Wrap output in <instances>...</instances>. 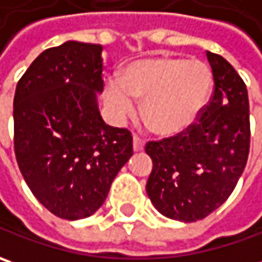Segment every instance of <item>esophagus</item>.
Instances as JSON below:
<instances>
[{
    "mask_svg": "<svg viewBox=\"0 0 262 262\" xmlns=\"http://www.w3.org/2000/svg\"><path fill=\"white\" fill-rule=\"evenodd\" d=\"M143 148H145V142L142 139L138 138V136H133V151L139 152V151H143Z\"/></svg>",
    "mask_w": 262,
    "mask_h": 262,
    "instance_id": "esophagus-1",
    "label": "esophagus"
}]
</instances>
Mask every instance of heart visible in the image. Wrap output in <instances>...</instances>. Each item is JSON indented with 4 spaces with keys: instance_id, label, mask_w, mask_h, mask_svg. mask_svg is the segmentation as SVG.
<instances>
[{
    "instance_id": "obj_1",
    "label": "heart",
    "mask_w": 262,
    "mask_h": 262,
    "mask_svg": "<svg viewBox=\"0 0 262 262\" xmlns=\"http://www.w3.org/2000/svg\"><path fill=\"white\" fill-rule=\"evenodd\" d=\"M214 86L211 69L199 60L152 57L130 63L105 85V101L119 119L135 113L142 99L141 119L160 136H174L192 127L210 101Z\"/></svg>"
}]
</instances>
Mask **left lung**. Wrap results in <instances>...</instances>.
Masks as SVG:
<instances>
[{
	"label": "left lung",
	"mask_w": 262,
	"mask_h": 262,
	"mask_svg": "<svg viewBox=\"0 0 262 262\" xmlns=\"http://www.w3.org/2000/svg\"><path fill=\"white\" fill-rule=\"evenodd\" d=\"M214 94L198 123L145 151L152 160L146 193L163 215L202 220L230 196L249 154V101L242 77L222 55L207 51Z\"/></svg>",
	"instance_id": "8db88e82"
}]
</instances>
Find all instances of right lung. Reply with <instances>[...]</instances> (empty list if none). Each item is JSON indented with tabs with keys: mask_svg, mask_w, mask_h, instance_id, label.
<instances>
[{
	"mask_svg": "<svg viewBox=\"0 0 262 262\" xmlns=\"http://www.w3.org/2000/svg\"><path fill=\"white\" fill-rule=\"evenodd\" d=\"M102 47L67 40L39 54L16 88L14 152L29 189L57 217L80 220L104 204L133 155L127 129L105 124Z\"/></svg>",
	"mask_w": 262,
	"mask_h": 262,
	"instance_id": "obj_1",
	"label": "right lung"
}]
</instances>
